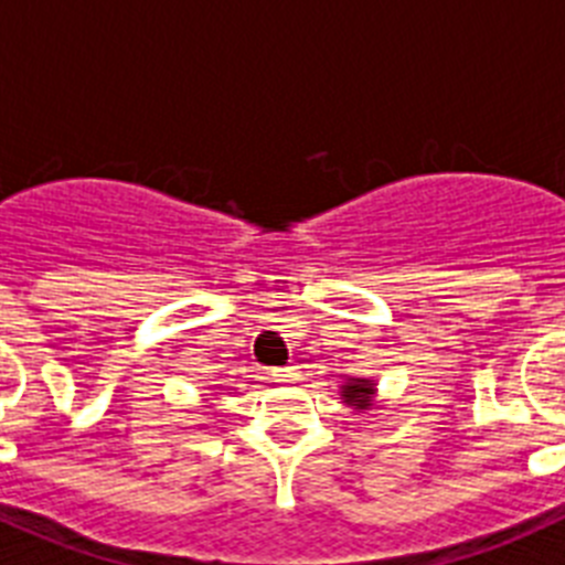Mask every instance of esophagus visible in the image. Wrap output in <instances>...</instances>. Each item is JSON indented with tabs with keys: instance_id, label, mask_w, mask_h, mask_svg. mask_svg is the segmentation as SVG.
<instances>
[{
	"instance_id": "1",
	"label": "esophagus",
	"mask_w": 565,
	"mask_h": 565,
	"mask_svg": "<svg viewBox=\"0 0 565 565\" xmlns=\"http://www.w3.org/2000/svg\"><path fill=\"white\" fill-rule=\"evenodd\" d=\"M269 376H273L275 382H298V379H301V371H298V364H284V367L269 371Z\"/></svg>"
}]
</instances>
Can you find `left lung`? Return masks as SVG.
<instances>
[{
	"instance_id": "obj_1",
	"label": "left lung",
	"mask_w": 565,
	"mask_h": 565,
	"mask_svg": "<svg viewBox=\"0 0 565 565\" xmlns=\"http://www.w3.org/2000/svg\"><path fill=\"white\" fill-rule=\"evenodd\" d=\"M341 396H344V399H348V402H355V405H359V407H367V402H371L373 391H371V387H364V385H348V387H344V393H341Z\"/></svg>"
}]
</instances>
